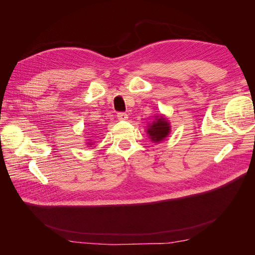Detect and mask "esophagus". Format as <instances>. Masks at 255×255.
I'll use <instances>...</instances> for the list:
<instances>
[{
    "instance_id": "obj_1",
    "label": "esophagus",
    "mask_w": 255,
    "mask_h": 255,
    "mask_svg": "<svg viewBox=\"0 0 255 255\" xmlns=\"http://www.w3.org/2000/svg\"><path fill=\"white\" fill-rule=\"evenodd\" d=\"M117 118L119 120H127L128 117V114L127 113H123V112H120L117 114Z\"/></svg>"
}]
</instances>
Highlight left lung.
<instances>
[{
  "label": "left lung",
  "instance_id": "obj_1",
  "mask_svg": "<svg viewBox=\"0 0 255 255\" xmlns=\"http://www.w3.org/2000/svg\"><path fill=\"white\" fill-rule=\"evenodd\" d=\"M146 133L149 134L153 141H161L164 138L167 137L169 133H170L169 122L166 120V118L163 117V116H160L159 118L155 119V121L152 122V125L149 126Z\"/></svg>",
  "mask_w": 255,
  "mask_h": 255
}]
</instances>
